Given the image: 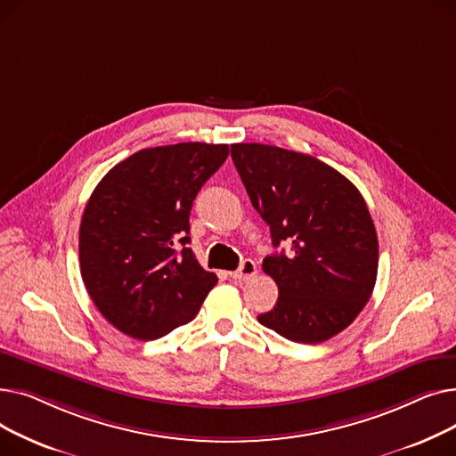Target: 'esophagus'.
<instances>
[{
	"label": "esophagus",
	"instance_id": "obj_1",
	"mask_svg": "<svg viewBox=\"0 0 456 456\" xmlns=\"http://www.w3.org/2000/svg\"><path fill=\"white\" fill-rule=\"evenodd\" d=\"M255 273H256V265L251 258H246V260H242L240 268H238L236 272H231L229 275L238 281H246V279H251Z\"/></svg>",
	"mask_w": 456,
	"mask_h": 456
}]
</instances>
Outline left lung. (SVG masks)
Listing matches in <instances>:
<instances>
[{"instance_id":"8db88e82","label":"left lung","mask_w":456,"mask_h":456,"mask_svg":"<svg viewBox=\"0 0 456 456\" xmlns=\"http://www.w3.org/2000/svg\"><path fill=\"white\" fill-rule=\"evenodd\" d=\"M248 196L290 253L265 258L279 299L256 320L299 344H320L349 327L371 297L379 242L358 188L329 164L266 143H232Z\"/></svg>"}]
</instances>
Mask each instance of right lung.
Masks as SVG:
<instances>
[{
	"label": "right lung",
	"instance_id": "1",
	"mask_svg": "<svg viewBox=\"0 0 456 456\" xmlns=\"http://www.w3.org/2000/svg\"><path fill=\"white\" fill-rule=\"evenodd\" d=\"M227 155V143L148 148L116 164L94 188L79 227L81 277L118 330L157 340L200 313L218 277L186 248L188 218Z\"/></svg>",
	"mask_w": 456,
	"mask_h": 456
}]
</instances>
